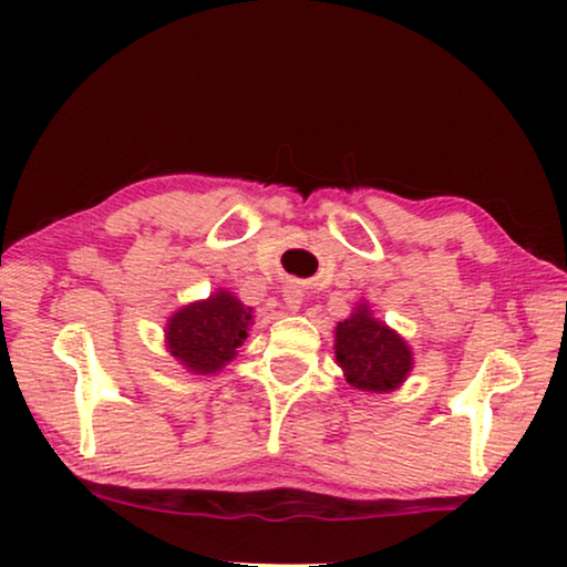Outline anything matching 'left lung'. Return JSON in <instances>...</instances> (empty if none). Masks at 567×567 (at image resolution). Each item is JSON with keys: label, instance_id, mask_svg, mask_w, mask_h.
<instances>
[{"label": "left lung", "instance_id": "left-lung-1", "mask_svg": "<svg viewBox=\"0 0 567 567\" xmlns=\"http://www.w3.org/2000/svg\"><path fill=\"white\" fill-rule=\"evenodd\" d=\"M250 320L252 309H245L229 291L214 293L206 301L183 307L169 320V353L198 374H216L237 355Z\"/></svg>", "mask_w": 567, "mask_h": 567}]
</instances>
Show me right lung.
<instances>
[{
	"instance_id": "right-lung-1",
	"label": "right lung",
	"mask_w": 567,
	"mask_h": 567,
	"mask_svg": "<svg viewBox=\"0 0 567 567\" xmlns=\"http://www.w3.org/2000/svg\"><path fill=\"white\" fill-rule=\"evenodd\" d=\"M336 359L355 390L390 392L405 382L413 355L398 332L371 317L361 305L355 315L338 322Z\"/></svg>"
}]
</instances>
